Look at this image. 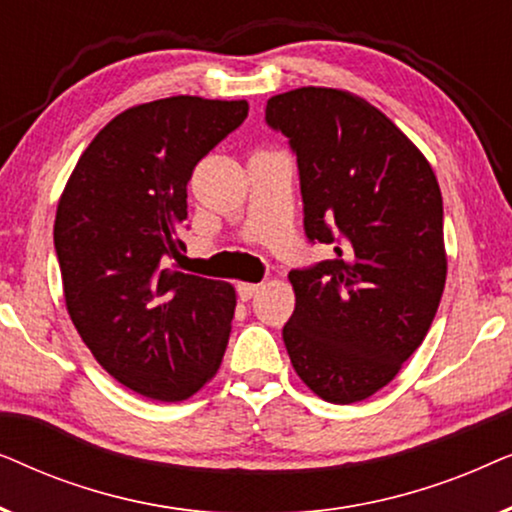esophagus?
<instances>
[{
    "instance_id": "1",
    "label": "esophagus",
    "mask_w": 512,
    "mask_h": 512,
    "mask_svg": "<svg viewBox=\"0 0 512 512\" xmlns=\"http://www.w3.org/2000/svg\"><path fill=\"white\" fill-rule=\"evenodd\" d=\"M261 289H263V284H254V282H242V284H237V293H240L242 300H251Z\"/></svg>"
}]
</instances>
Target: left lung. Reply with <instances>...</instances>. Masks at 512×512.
Returning a JSON list of instances; mask_svg holds the SVG:
<instances>
[{"instance_id": "left-lung-1", "label": "left lung", "mask_w": 512, "mask_h": 512, "mask_svg": "<svg viewBox=\"0 0 512 512\" xmlns=\"http://www.w3.org/2000/svg\"><path fill=\"white\" fill-rule=\"evenodd\" d=\"M265 121L298 156L307 237L338 242L333 261L289 272L286 352L319 398L359 403L394 380L436 317L447 277L438 179L410 137L349 90L275 95Z\"/></svg>"}]
</instances>
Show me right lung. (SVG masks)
I'll use <instances>...</instances> for the list:
<instances>
[{
  "instance_id": "right-lung-1",
  "label": "right lung",
  "mask_w": 512,
  "mask_h": 512,
  "mask_svg": "<svg viewBox=\"0 0 512 512\" xmlns=\"http://www.w3.org/2000/svg\"><path fill=\"white\" fill-rule=\"evenodd\" d=\"M247 100L177 95L97 132L55 212L72 324L107 373L153 401H186L219 370L235 286L167 268L184 247L193 167L247 118Z\"/></svg>"
}]
</instances>
